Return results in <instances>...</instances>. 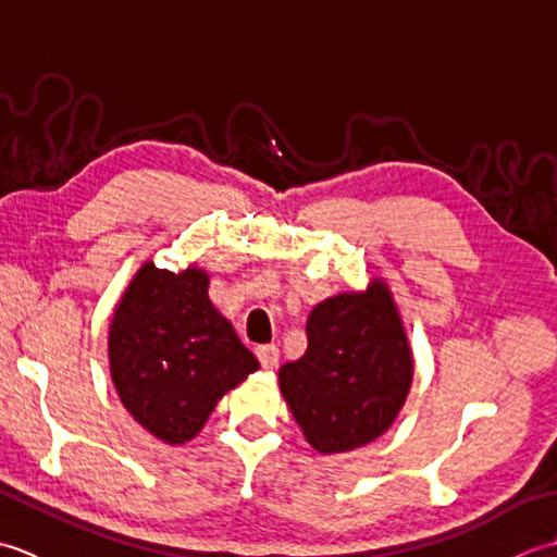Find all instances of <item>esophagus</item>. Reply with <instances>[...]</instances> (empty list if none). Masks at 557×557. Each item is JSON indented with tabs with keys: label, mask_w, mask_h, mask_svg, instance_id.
Returning a JSON list of instances; mask_svg holds the SVG:
<instances>
[{
	"label": "esophagus",
	"mask_w": 557,
	"mask_h": 557,
	"mask_svg": "<svg viewBox=\"0 0 557 557\" xmlns=\"http://www.w3.org/2000/svg\"><path fill=\"white\" fill-rule=\"evenodd\" d=\"M255 354H257L259 362H262V368H267V370H274V368L278 366V358H281V354H278V348H276L274 344L257 346Z\"/></svg>",
	"instance_id": "obj_1"
}]
</instances>
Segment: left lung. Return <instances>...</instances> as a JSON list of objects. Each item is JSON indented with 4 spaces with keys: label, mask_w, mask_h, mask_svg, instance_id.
<instances>
[{
    "label": "left lung",
    "mask_w": 557,
    "mask_h": 557,
    "mask_svg": "<svg viewBox=\"0 0 557 557\" xmlns=\"http://www.w3.org/2000/svg\"><path fill=\"white\" fill-rule=\"evenodd\" d=\"M413 358L387 283L338 293L308 317V350L278 370L281 394L322 454L368 445L406 401Z\"/></svg>",
    "instance_id": "obj_1"
}]
</instances>
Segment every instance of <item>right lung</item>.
Masks as SVG:
<instances>
[{
    "mask_svg": "<svg viewBox=\"0 0 557 557\" xmlns=\"http://www.w3.org/2000/svg\"><path fill=\"white\" fill-rule=\"evenodd\" d=\"M207 288L201 269L173 274L149 262L110 324V374L120 399L168 445L195 437L221 396L259 368Z\"/></svg>",
    "mask_w": 557,
    "mask_h": 557,
    "instance_id": "right-lung-1",
    "label": "right lung"
}]
</instances>
